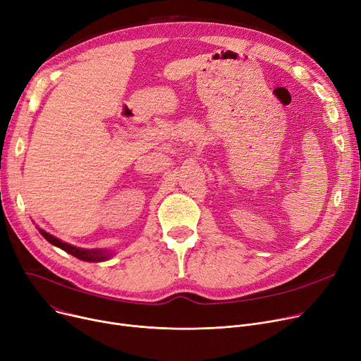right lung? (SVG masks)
I'll return each instance as SVG.
<instances>
[{
	"label": "right lung",
	"mask_w": 361,
	"mask_h": 361,
	"mask_svg": "<svg viewBox=\"0 0 361 361\" xmlns=\"http://www.w3.org/2000/svg\"><path fill=\"white\" fill-rule=\"evenodd\" d=\"M37 227V226H36ZM37 230L40 231V235L44 236L51 245L66 250L70 255L81 259V261H86V262H102V261H108L109 258L114 257V250L111 249H84V247H77L74 245H70L67 242H62L61 239L49 235L44 228L37 227Z\"/></svg>",
	"instance_id": "right-lung-1"
}]
</instances>
